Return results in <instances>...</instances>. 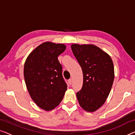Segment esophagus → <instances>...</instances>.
Wrapping results in <instances>:
<instances>
[{
    "mask_svg": "<svg viewBox=\"0 0 135 135\" xmlns=\"http://www.w3.org/2000/svg\"><path fill=\"white\" fill-rule=\"evenodd\" d=\"M68 84H69L70 85H71V84H72V79H70L69 80H68Z\"/></svg>",
    "mask_w": 135,
    "mask_h": 135,
    "instance_id": "1",
    "label": "esophagus"
}]
</instances>
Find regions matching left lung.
I'll return each instance as SVG.
<instances>
[{
	"instance_id": "obj_1",
	"label": "left lung",
	"mask_w": 135,
	"mask_h": 135,
	"mask_svg": "<svg viewBox=\"0 0 135 135\" xmlns=\"http://www.w3.org/2000/svg\"><path fill=\"white\" fill-rule=\"evenodd\" d=\"M73 55L83 73V85L76 93L80 107L93 112L105 103L109 95L114 73L110 56L94 45L72 44Z\"/></svg>"
}]
</instances>
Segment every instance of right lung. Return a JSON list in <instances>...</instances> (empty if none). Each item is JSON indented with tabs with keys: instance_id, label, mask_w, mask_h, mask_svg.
<instances>
[{
	"instance_id": "add662e5",
	"label": "right lung",
	"mask_w": 135,
	"mask_h": 135,
	"mask_svg": "<svg viewBox=\"0 0 135 135\" xmlns=\"http://www.w3.org/2000/svg\"><path fill=\"white\" fill-rule=\"evenodd\" d=\"M65 48L62 44L44 42L30 54L24 65V78L31 99L47 111L59 105L67 89L57 59Z\"/></svg>"
}]
</instances>
